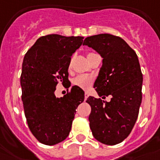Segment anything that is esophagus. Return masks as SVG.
Listing matches in <instances>:
<instances>
[{
    "label": "esophagus",
    "mask_w": 160,
    "mask_h": 160,
    "mask_svg": "<svg viewBox=\"0 0 160 160\" xmlns=\"http://www.w3.org/2000/svg\"><path fill=\"white\" fill-rule=\"evenodd\" d=\"M88 96H89V94L87 93V92H85V101H86V99L88 98Z\"/></svg>",
    "instance_id": "obj_1"
}]
</instances>
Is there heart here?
<instances>
[{"label": "heart", "instance_id": "b5f03b06", "mask_svg": "<svg viewBox=\"0 0 160 160\" xmlns=\"http://www.w3.org/2000/svg\"><path fill=\"white\" fill-rule=\"evenodd\" d=\"M91 54H93V53H89L88 56L91 55ZM93 78L90 76V75H80L72 80V83H73L74 85H76V86L83 89V90H88L91 86V85L93 84Z\"/></svg>", "mask_w": 160, "mask_h": 160}]
</instances>
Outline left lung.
Here are the masks:
<instances>
[{
    "mask_svg": "<svg viewBox=\"0 0 160 160\" xmlns=\"http://www.w3.org/2000/svg\"><path fill=\"white\" fill-rule=\"evenodd\" d=\"M102 56V66L94 83L99 96H89L90 128L94 138L115 145L128 138L137 121L142 102V74L135 51L119 37L102 33L87 37L83 42Z\"/></svg>",
    "mask_w": 160,
    "mask_h": 160,
    "instance_id": "8db88e82",
    "label": "left lung"
}]
</instances>
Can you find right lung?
Listing matches in <instances>:
<instances>
[{
  "mask_svg": "<svg viewBox=\"0 0 160 160\" xmlns=\"http://www.w3.org/2000/svg\"><path fill=\"white\" fill-rule=\"evenodd\" d=\"M83 37L50 34L39 38L26 53L21 75L22 101L28 128L41 143L64 141L71 130L76 108L85 92L76 85L58 98L56 85L69 81L72 54L81 46Z\"/></svg>",
  "mask_w": 160,
  "mask_h": 160,
  "instance_id": "add662e5",
  "label": "right lung"
}]
</instances>
